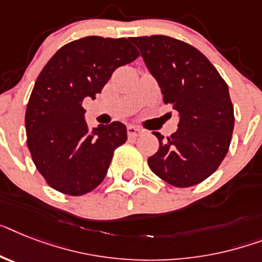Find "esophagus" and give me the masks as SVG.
I'll use <instances>...</instances> for the list:
<instances>
[{"mask_svg":"<svg viewBox=\"0 0 262 262\" xmlns=\"http://www.w3.org/2000/svg\"><path fill=\"white\" fill-rule=\"evenodd\" d=\"M128 136L129 138H136V136L142 135V134L144 133L143 129L140 128V127L138 126H128Z\"/></svg>","mask_w":262,"mask_h":262,"instance_id":"esophagus-1","label":"esophagus"}]
</instances>
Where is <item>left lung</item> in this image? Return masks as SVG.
I'll list each match as a JSON object with an SVG mask.
<instances>
[{
  "label": "left lung",
  "instance_id": "8db88e82",
  "mask_svg": "<svg viewBox=\"0 0 262 262\" xmlns=\"http://www.w3.org/2000/svg\"><path fill=\"white\" fill-rule=\"evenodd\" d=\"M155 77L166 104L179 114L177 133H159L157 154L148 158L154 174L177 187L209 178L226 157L234 128L228 84L206 56L168 36L131 38Z\"/></svg>",
  "mask_w": 262,
  "mask_h": 262
}]
</instances>
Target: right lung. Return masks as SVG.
<instances>
[{
  "label": "right lung",
  "mask_w": 262,
  "mask_h": 262,
  "mask_svg": "<svg viewBox=\"0 0 262 262\" xmlns=\"http://www.w3.org/2000/svg\"><path fill=\"white\" fill-rule=\"evenodd\" d=\"M138 56L127 38L88 36L64 45L42 68L28 101L25 128L32 159L52 189L83 195L104 179L127 128L112 122L90 131L83 100L95 99L114 71Z\"/></svg>",
  "instance_id": "right-lung-1"
}]
</instances>
